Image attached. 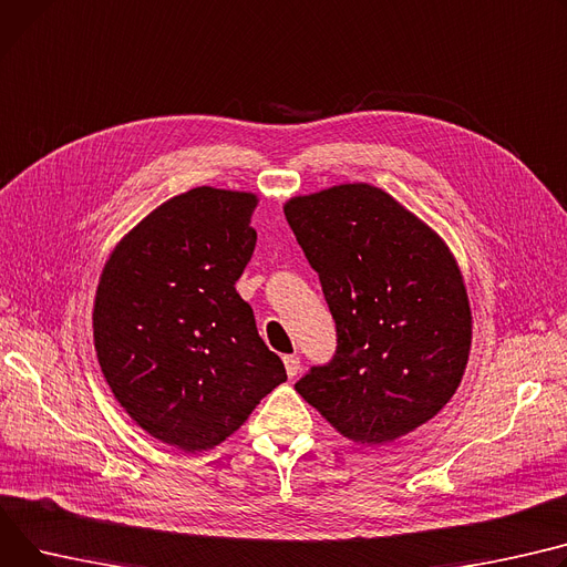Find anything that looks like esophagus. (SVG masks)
<instances>
[{"label": "esophagus", "mask_w": 567, "mask_h": 567, "mask_svg": "<svg viewBox=\"0 0 567 567\" xmlns=\"http://www.w3.org/2000/svg\"><path fill=\"white\" fill-rule=\"evenodd\" d=\"M285 362V369H287V375L289 379H293V375L300 371V355L298 353H291V355H285L282 358Z\"/></svg>", "instance_id": "34e87169"}]
</instances>
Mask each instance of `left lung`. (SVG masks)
I'll return each mask as SVG.
<instances>
[{
    "label": "left lung",
    "instance_id": "left-lung-1",
    "mask_svg": "<svg viewBox=\"0 0 567 567\" xmlns=\"http://www.w3.org/2000/svg\"><path fill=\"white\" fill-rule=\"evenodd\" d=\"M334 319L332 360L293 388L344 437L392 442L454 396L472 347L463 276L444 241L371 184L285 205Z\"/></svg>",
    "mask_w": 567,
    "mask_h": 567
}]
</instances>
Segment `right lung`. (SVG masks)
<instances>
[{
    "label": "right lung",
    "instance_id": "1",
    "mask_svg": "<svg viewBox=\"0 0 567 567\" xmlns=\"http://www.w3.org/2000/svg\"><path fill=\"white\" fill-rule=\"evenodd\" d=\"M257 196L198 186L147 214L104 264L93 337L130 417L186 454L230 437L287 381L235 285Z\"/></svg>",
    "mask_w": 567,
    "mask_h": 567
}]
</instances>
